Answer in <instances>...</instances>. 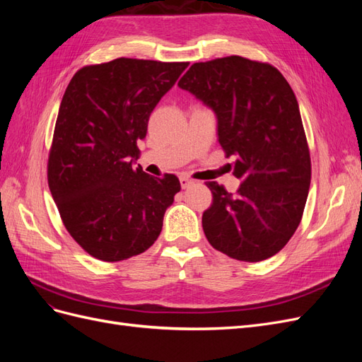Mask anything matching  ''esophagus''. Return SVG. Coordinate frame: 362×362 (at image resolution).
I'll return each instance as SVG.
<instances>
[{"label": "esophagus", "instance_id": "esophagus-1", "mask_svg": "<svg viewBox=\"0 0 362 362\" xmlns=\"http://www.w3.org/2000/svg\"><path fill=\"white\" fill-rule=\"evenodd\" d=\"M180 182H181V187L182 189H187L193 181L187 177V175H180Z\"/></svg>", "mask_w": 362, "mask_h": 362}]
</instances>
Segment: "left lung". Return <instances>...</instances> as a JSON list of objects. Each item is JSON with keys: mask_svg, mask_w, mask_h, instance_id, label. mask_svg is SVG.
Returning a JSON list of instances; mask_svg holds the SVG:
<instances>
[{"mask_svg": "<svg viewBox=\"0 0 362 362\" xmlns=\"http://www.w3.org/2000/svg\"><path fill=\"white\" fill-rule=\"evenodd\" d=\"M178 86L217 116L237 193L208 181L213 204L202 214L210 245L238 261L267 259L288 243L308 198L311 158L299 104L269 63L240 56L193 63Z\"/></svg>", "mask_w": 362, "mask_h": 362, "instance_id": "obj_1", "label": "left lung"}]
</instances>
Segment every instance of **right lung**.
Instances as JSON below:
<instances>
[{
    "instance_id": "obj_1",
    "label": "right lung",
    "mask_w": 362,
    "mask_h": 362,
    "mask_svg": "<svg viewBox=\"0 0 362 362\" xmlns=\"http://www.w3.org/2000/svg\"><path fill=\"white\" fill-rule=\"evenodd\" d=\"M187 62L120 57L76 71L59 108L48 185L64 228L87 254L107 262L154 245L181 190L172 173L134 168L148 120Z\"/></svg>"
}]
</instances>
